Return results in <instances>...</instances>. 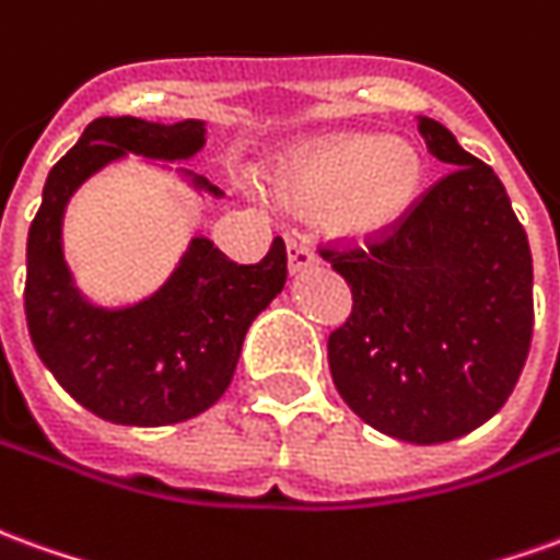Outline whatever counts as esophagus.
<instances>
[{
  "label": "esophagus",
  "mask_w": 560,
  "mask_h": 560,
  "mask_svg": "<svg viewBox=\"0 0 560 560\" xmlns=\"http://www.w3.org/2000/svg\"><path fill=\"white\" fill-rule=\"evenodd\" d=\"M315 264H318V257L308 252L306 242L288 240V269H291L293 276H296V272H303V269L315 267Z\"/></svg>",
  "instance_id": "obj_1"
}]
</instances>
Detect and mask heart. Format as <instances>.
I'll return each instance as SVG.
<instances>
[{"mask_svg":"<svg viewBox=\"0 0 560 560\" xmlns=\"http://www.w3.org/2000/svg\"><path fill=\"white\" fill-rule=\"evenodd\" d=\"M424 182L421 151L402 136H327L281 160L272 187L300 209H324L346 240H375L412 209Z\"/></svg>","mask_w":560,"mask_h":560,"instance_id":"b5f03b06","label":"heart"}]
</instances>
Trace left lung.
Segmentation results:
<instances>
[{"mask_svg": "<svg viewBox=\"0 0 560 560\" xmlns=\"http://www.w3.org/2000/svg\"><path fill=\"white\" fill-rule=\"evenodd\" d=\"M428 151L452 170L366 248H320L351 315L327 339L339 397L370 428L433 445L500 412L534 334V260L494 170L433 117Z\"/></svg>", "mask_w": 560, "mask_h": 560, "instance_id": "left-lung-1", "label": "left lung"}]
</instances>
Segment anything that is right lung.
Here are the masks:
<instances>
[{"instance_id":"add662e5","label":"right lung","mask_w":560,"mask_h":560,"mask_svg":"<svg viewBox=\"0 0 560 560\" xmlns=\"http://www.w3.org/2000/svg\"><path fill=\"white\" fill-rule=\"evenodd\" d=\"M202 144V120L96 117L50 170L30 226L23 308L35 351L62 388L112 424L163 428L214 406L230 388L252 320L288 279L281 240L260 264L240 267L197 236L166 284L136 306H93L75 288L62 257V214L78 187L127 154L175 163ZM185 175L197 190L224 197L202 175Z\"/></svg>"}]
</instances>
